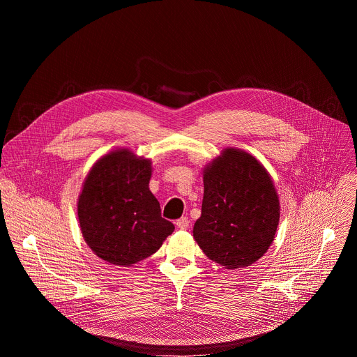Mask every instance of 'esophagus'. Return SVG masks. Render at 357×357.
Wrapping results in <instances>:
<instances>
[{"instance_id": "34e87169", "label": "esophagus", "mask_w": 357, "mask_h": 357, "mask_svg": "<svg viewBox=\"0 0 357 357\" xmlns=\"http://www.w3.org/2000/svg\"><path fill=\"white\" fill-rule=\"evenodd\" d=\"M176 226L179 227V229H188L189 227V219L186 218V216H183V218H181V219H178L176 220Z\"/></svg>"}]
</instances>
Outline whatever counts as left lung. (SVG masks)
I'll return each mask as SVG.
<instances>
[{
	"label": "left lung",
	"instance_id": "8db88e82",
	"mask_svg": "<svg viewBox=\"0 0 357 357\" xmlns=\"http://www.w3.org/2000/svg\"><path fill=\"white\" fill-rule=\"evenodd\" d=\"M202 216L193 237L226 268L256 263L274 240L280 202L264 167L250 154L225 149L203 174Z\"/></svg>",
	"mask_w": 357,
	"mask_h": 357
}]
</instances>
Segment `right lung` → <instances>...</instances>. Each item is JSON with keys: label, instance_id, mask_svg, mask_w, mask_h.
Instances as JSON below:
<instances>
[{"label": "right lung", "instance_id": "1", "mask_svg": "<svg viewBox=\"0 0 357 357\" xmlns=\"http://www.w3.org/2000/svg\"><path fill=\"white\" fill-rule=\"evenodd\" d=\"M151 161L110 152L89 172L77 203L82 234L101 260L131 266L152 256L175 226L151 193Z\"/></svg>", "mask_w": 357, "mask_h": 357}]
</instances>
